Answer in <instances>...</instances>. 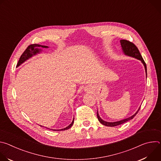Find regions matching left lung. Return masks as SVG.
I'll return each mask as SVG.
<instances>
[{
	"mask_svg": "<svg viewBox=\"0 0 161 161\" xmlns=\"http://www.w3.org/2000/svg\"><path fill=\"white\" fill-rule=\"evenodd\" d=\"M120 43H121L122 48V50H123V52H124V53L126 55H128V56L136 58L138 59V60H140L142 62V63L143 64L144 66H145L146 73H147V65H146V63L145 62V61H144V60H143L141 53H140V51H139L138 48L136 47V46L133 42H130L129 41L125 40V39L120 40ZM140 109V108H139V109L137 110V111L134 114H133L132 116H131V117H129L127 119L122 120L120 121L115 122H108L104 121L103 120H102L100 118V117L99 116V114H98L97 112V119H98L99 121L100 122V123H101L103 125H106V126H109V127H114V126H117V125L122 124H124V123H125V122H126L132 119L136 115V114L137 113V112L139 111Z\"/></svg>",
	"mask_w": 161,
	"mask_h": 161,
	"instance_id": "left-lung-1",
	"label": "left lung"
}]
</instances>
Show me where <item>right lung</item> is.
Wrapping results in <instances>:
<instances>
[{"instance_id": "add662e5", "label": "right lung", "mask_w": 161, "mask_h": 161, "mask_svg": "<svg viewBox=\"0 0 161 161\" xmlns=\"http://www.w3.org/2000/svg\"><path fill=\"white\" fill-rule=\"evenodd\" d=\"M40 47L45 48H48V47H47V46H42V45H40V44H30L29 47L27 48V49L24 51V52L23 53L22 55H21L20 58H19V59L18 60V62L17 64V66H19L20 64H21L23 62H24L25 60L29 59L30 57H31L34 55H36V53H39L41 51V49H39ZM73 123H74V119H73L72 123L69 125L67 126V127H65L64 129H59V130L53 129V130H55H55H64L69 129L73 125ZM47 129H48V128H47Z\"/></svg>"}]
</instances>
